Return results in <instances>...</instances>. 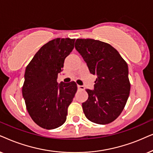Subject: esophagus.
Instances as JSON below:
<instances>
[{
    "instance_id": "obj_1",
    "label": "esophagus",
    "mask_w": 153,
    "mask_h": 153,
    "mask_svg": "<svg viewBox=\"0 0 153 153\" xmlns=\"http://www.w3.org/2000/svg\"><path fill=\"white\" fill-rule=\"evenodd\" d=\"M78 89H79V90H84L85 87L82 86V85H78Z\"/></svg>"
}]
</instances>
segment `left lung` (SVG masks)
<instances>
[{
    "instance_id": "8db88e82",
    "label": "left lung",
    "mask_w": 153,
    "mask_h": 153,
    "mask_svg": "<svg viewBox=\"0 0 153 153\" xmlns=\"http://www.w3.org/2000/svg\"><path fill=\"white\" fill-rule=\"evenodd\" d=\"M75 48L89 72L97 76L94 90L86 89L83 112L92 123H111L123 112L129 96L127 64L113 47L100 40L77 39Z\"/></svg>"
}]
</instances>
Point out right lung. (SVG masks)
<instances>
[{"mask_svg": "<svg viewBox=\"0 0 153 153\" xmlns=\"http://www.w3.org/2000/svg\"><path fill=\"white\" fill-rule=\"evenodd\" d=\"M75 39L56 38L44 45L26 68L22 95L30 117L40 127L56 129L66 120L68 108L77 91L74 81H56Z\"/></svg>", "mask_w": 153, "mask_h": 153, "instance_id": "1", "label": "right lung"}]
</instances>
